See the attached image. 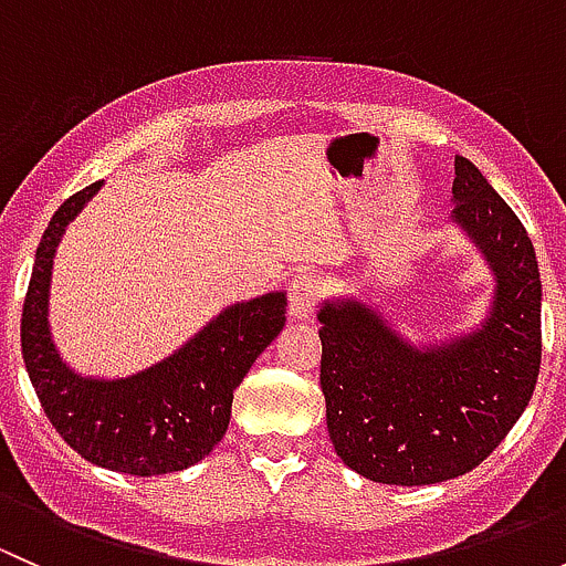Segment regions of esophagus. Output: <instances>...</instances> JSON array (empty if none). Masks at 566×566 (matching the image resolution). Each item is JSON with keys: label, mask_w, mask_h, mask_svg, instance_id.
<instances>
[{"label": "esophagus", "mask_w": 566, "mask_h": 566, "mask_svg": "<svg viewBox=\"0 0 566 566\" xmlns=\"http://www.w3.org/2000/svg\"><path fill=\"white\" fill-rule=\"evenodd\" d=\"M319 298V282L310 273H298V276L290 282L287 304H290V317L295 319H310L315 315V306Z\"/></svg>", "instance_id": "obj_1"}]
</instances>
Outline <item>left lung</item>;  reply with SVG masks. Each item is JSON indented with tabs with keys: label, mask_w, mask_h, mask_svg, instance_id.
<instances>
[{
	"label": "left lung",
	"mask_w": 566,
	"mask_h": 566,
	"mask_svg": "<svg viewBox=\"0 0 566 566\" xmlns=\"http://www.w3.org/2000/svg\"><path fill=\"white\" fill-rule=\"evenodd\" d=\"M452 221L493 276L484 317L413 342L367 295L317 310L319 386L336 454L380 484H436L490 458L534 394L542 358V282L515 210L454 156Z\"/></svg>",
	"instance_id": "1"
}]
</instances>
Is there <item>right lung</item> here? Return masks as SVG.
Instances as JSON below:
<instances>
[{"mask_svg": "<svg viewBox=\"0 0 566 566\" xmlns=\"http://www.w3.org/2000/svg\"><path fill=\"white\" fill-rule=\"evenodd\" d=\"M104 180L60 205L45 227L21 315V353L45 416L73 452L130 476H158L208 458L230 427L232 394L284 328L287 293L224 306L161 361L125 378L82 375L60 356L49 325L56 247Z\"/></svg>", "mask_w": 566, "mask_h": 566, "instance_id": "add662e5", "label": "right lung"}]
</instances>
